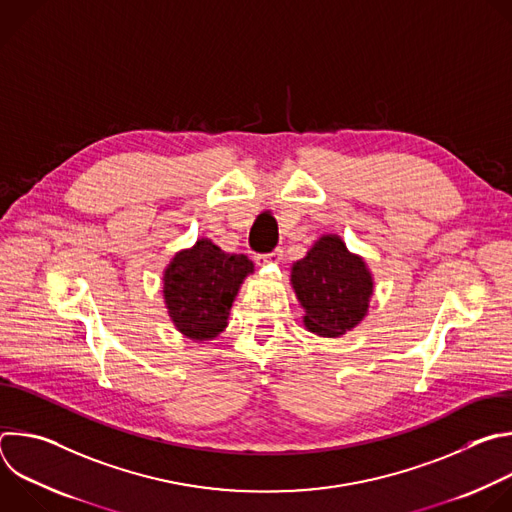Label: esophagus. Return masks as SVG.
Returning a JSON list of instances; mask_svg holds the SVG:
<instances>
[{
  "mask_svg": "<svg viewBox=\"0 0 512 512\" xmlns=\"http://www.w3.org/2000/svg\"><path fill=\"white\" fill-rule=\"evenodd\" d=\"M283 259V251L281 249H275L273 253H269V255H259L257 257V263L261 265V263H279Z\"/></svg>",
  "mask_w": 512,
  "mask_h": 512,
  "instance_id": "obj_1",
  "label": "esophagus"
}]
</instances>
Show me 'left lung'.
<instances>
[{
	"label": "left lung",
	"instance_id": "obj_1",
	"mask_svg": "<svg viewBox=\"0 0 512 512\" xmlns=\"http://www.w3.org/2000/svg\"><path fill=\"white\" fill-rule=\"evenodd\" d=\"M291 287L304 308V326L324 338L356 328L369 312L373 273L338 235H322L304 259L291 265Z\"/></svg>",
	"mask_w": 512,
	"mask_h": 512
}]
</instances>
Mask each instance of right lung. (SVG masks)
<instances>
[{
    "label": "right lung",
    "mask_w": 512,
    "mask_h": 512,
    "mask_svg": "<svg viewBox=\"0 0 512 512\" xmlns=\"http://www.w3.org/2000/svg\"><path fill=\"white\" fill-rule=\"evenodd\" d=\"M253 269L247 255L227 253L204 237L178 251L164 269V302L176 330L190 340L216 338Z\"/></svg>",
    "instance_id": "obj_1"
}]
</instances>
